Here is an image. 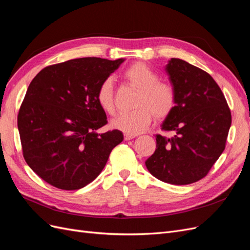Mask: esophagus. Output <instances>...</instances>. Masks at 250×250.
<instances>
[{"label":"esophagus","instance_id":"1","mask_svg":"<svg viewBox=\"0 0 250 250\" xmlns=\"http://www.w3.org/2000/svg\"><path fill=\"white\" fill-rule=\"evenodd\" d=\"M124 138H125V140H131V139H133V138H135V135H131V134H125L124 135Z\"/></svg>","mask_w":250,"mask_h":250}]
</instances>
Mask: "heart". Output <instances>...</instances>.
<instances>
[{
    "mask_svg": "<svg viewBox=\"0 0 250 250\" xmlns=\"http://www.w3.org/2000/svg\"><path fill=\"white\" fill-rule=\"evenodd\" d=\"M125 81L137 90L133 111L119 114L111 122L116 130L137 135L146 131L152 117L163 120L170 115L175 106L173 87L160 81L157 72L143 62H136L124 72ZM115 94L112 78H106L96 91V101L109 115L115 113Z\"/></svg>",
    "mask_w": 250,
    "mask_h": 250,
    "instance_id": "obj_1",
    "label": "heart"
}]
</instances>
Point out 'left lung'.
Segmentation results:
<instances>
[{
  "instance_id": "1",
  "label": "left lung",
  "mask_w": 250,
  "mask_h": 250,
  "mask_svg": "<svg viewBox=\"0 0 250 250\" xmlns=\"http://www.w3.org/2000/svg\"><path fill=\"white\" fill-rule=\"evenodd\" d=\"M165 69L175 106L162 130L175 135H156L157 148L146 165L160 181L188 185L205 178L223 152L231 114L220 87L207 71L178 58L169 60Z\"/></svg>"
}]
</instances>
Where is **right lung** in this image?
Listing matches in <instances>:
<instances>
[{"instance_id": "add662e5", "label": "right lung", "mask_w": 250, "mask_h": 250, "mask_svg": "<svg viewBox=\"0 0 250 250\" xmlns=\"http://www.w3.org/2000/svg\"><path fill=\"white\" fill-rule=\"evenodd\" d=\"M124 61L72 59L44 67L32 80L18 127L23 158L47 184L62 190L85 187L124 140L118 130L96 133L108 123L96 91Z\"/></svg>"}]
</instances>
